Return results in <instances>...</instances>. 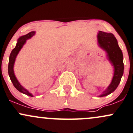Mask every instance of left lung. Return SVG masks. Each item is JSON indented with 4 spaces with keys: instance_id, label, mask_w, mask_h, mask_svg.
<instances>
[{
    "instance_id": "obj_1",
    "label": "left lung",
    "mask_w": 133,
    "mask_h": 133,
    "mask_svg": "<svg viewBox=\"0 0 133 133\" xmlns=\"http://www.w3.org/2000/svg\"><path fill=\"white\" fill-rule=\"evenodd\" d=\"M98 42L100 46L107 53L109 61L114 68V74L110 85L100 97H105L113 92L120 83L124 72L123 55L118 45L117 41L112 33L100 31L98 34Z\"/></svg>"
}]
</instances>
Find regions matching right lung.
Here are the masks:
<instances>
[{
	"instance_id": "obj_1",
	"label": "right lung",
	"mask_w": 133,
	"mask_h": 133,
	"mask_svg": "<svg viewBox=\"0 0 133 133\" xmlns=\"http://www.w3.org/2000/svg\"><path fill=\"white\" fill-rule=\"evenodd\" d=\"M35 31H31L29 33H28L26 35L21 36L18 39L17 41V43L16 44V46L14 48V49L11 52V54L9 56V65H8V73L9 75L10 79H11V81H12L13 85L20 92L24 93V94L28 96H30V97H33L31 93L29 92L28 90H26V89H24L23 87L19 84V83L18 82V81L17 80L16 78L15 75L14 73V70H13V67H14V62H15L16 57L17 54L19 53L20 50L21 49V48L23 47V45L25 43L26 41L28 39L30 38L32 36L35 35Z\"/></svg>"
}]
</instances>
